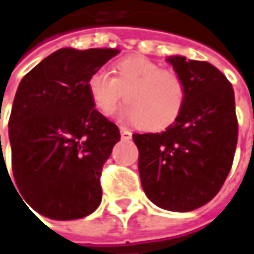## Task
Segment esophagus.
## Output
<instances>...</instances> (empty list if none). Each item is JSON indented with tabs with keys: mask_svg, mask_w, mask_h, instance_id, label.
Wrapping results in <instances>:
<instances>
[{
	"mask_svg": "<svg viewBox=\"0 0 254 254\" xmlns=\"http://www.w3.org/2000/svg\"><path fill=\"white\" fill-rule=\"evenodd\" d=\"M121 136H122L124 140H129L132 137V132L129 129H127V127H121Z\"/></svg>",
	"mask_w": 254,
	"mask_h": 254,
	"instance_id": "esophagus-1",
	"label": "esophagus"
}]
</instances>
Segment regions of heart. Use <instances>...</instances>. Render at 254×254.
Masks as SVG:
<instances>
[{"instance_id":"b5f03b06","label":"heart","mask_w":254,"mask_h":254,"mask_svg":"<svg viewBox=\"0 0 254 254\" xmlns=\"http://www.w3.org/2000/svg\"><path fill=\"white\" fill-rule=\"evenodd\" d=\"M114 73L98 68L88 77L87 88L100 112L112 114L124 97L127 104L121 117L146 129L160 130L179 119L187 101V85L179 73L143 56L121 59Z\"/></svg>"}]
</instances>
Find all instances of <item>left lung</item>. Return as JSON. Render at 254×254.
Masks as SVG:
<instances>
[{
    "label": "left lung",
    "instance_id": "obj_1",
    "mask_svg": "<svg viewBox=\"0 0 254 254\" xmlns=\"http://www.w3.org/2000/svg\"><path fill=\"white\" fill-rule=\"evenodd\" d=\"M187 85L186 107L160 133H133L139 174L147 198L167 211L188 212L219 192L238 143L235 94L208 62L167 59Z\"/></svg>",
    "mask_w": 254,
    "mask_h": 254
}]
</instances>
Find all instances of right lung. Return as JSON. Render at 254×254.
Instances as JSON below:
<instances>
[{
	"mask_svg": "<svg viewBox=\"0 0 254 254\" xmlns=\"http://www.w3.org/2000/svg\"><path fill=\"white\" fill-rule=\"evenodd\" d=\"M118 53L59 49L19 83L8 122L15 187L43 216L78 219L101 204V170L121 133L94 108L87 81Z\"/></svg>",
	"mask_w": 254,
	"mask_h": 254,
	"instance_id": "obj_1",
	"label": "right lung"
}]
</instances>
